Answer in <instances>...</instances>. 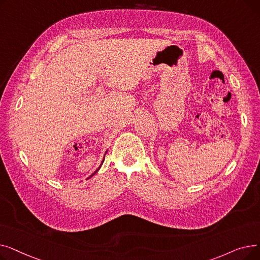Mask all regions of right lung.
<instances>
[{"label":"right lung","instance_id":"1","mask_svg":"<svg viewBox=\"0 0 260 260\" xmlns=\"http://www.w3.org/2000/svg\"><path fill=\"white\" fill-rule=\"evenodd\" d=\"M106 152H107V151H106ZM103 161H104V159H103V160H102V162H101V165H100V167H99V168H98V169H97V170H95V171H94V172H93V173H92V174H91V175H90V176H89V177H87V179H89V178H91V177H92V176H93V175H94V174H95V173H97V172H98V171H99V170H100V168H101V166H102V165H103Z\"/></svg>","mask_w":260,"mask_h":260}]
</instances>
